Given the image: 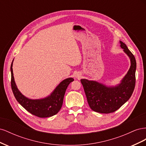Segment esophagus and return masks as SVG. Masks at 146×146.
<instances>
[{
    "label": "esophagus",
    "instance_id": "esophagus-1",
    "mask_svg": "<svg viewBox=\"0 0 146 146\" xmlns=\"http://www.w3.org/2000/svg\"><path fill=\"white\" fill-rule=\"evenodd\" d=\"M75 77H76V78H80L81 77V74L80 73H76V74H75Z\"/></svg>",
    "mask_w": 146,
    "mask_h": 146
}]
</instances>
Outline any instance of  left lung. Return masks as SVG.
Masks as SVG:
<instances>
[{
	"instance_id": "8db88e82",
	"label": "left lung",
	"mask_w": 146,
	"mask_h": 146,
	"mask_svg": "<svg viewBox=\"0 0 146 146\" xmlns=\"http://www.w3.org/2000/svg\"><path fill=\"white\" fill-rule=\"evenodd\" d=\"M121 47L130 60V67L121 83L116 86H107L94 80L81 79L88 103L93 111L110 113L116 111L129 100L135 86L136 62L134 55L125 44L120 41Z\"/></svg>"
}]
</instances>
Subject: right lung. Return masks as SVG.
I'll return each mask as SVG.
<instances>
[{"mask_svg": "<svg viewBox=\"0 0 146 146\" xmlns=\"http://www.w3.org/2000/svg\"><path fill=\"white\" fill-rule=\"evenodd\" d=\"M13 59L11 64V89L17 101L31 114L39 117H48L58 113L62 107L66 89L73 78H68L61 82L52 93L46 98L39 99H31L24 96L16 85L13 72Z\"/></svg>", "mask_w": 146, "mask_h": 146, "instance_id": "right-lung-1", "label": "right lung"}]
</instances>
